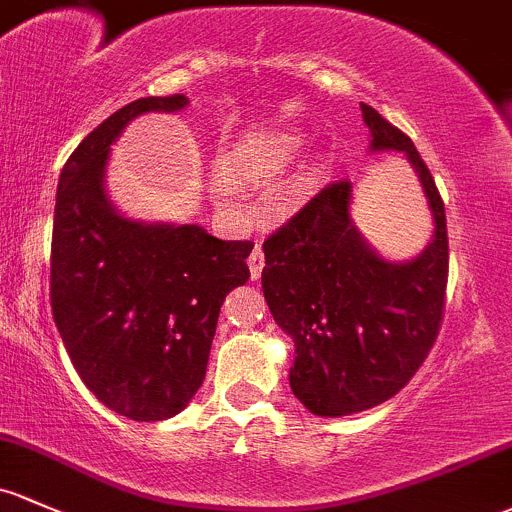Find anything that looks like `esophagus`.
<instances>
[{
  "mask_svg": "<svg viewBox=\"0 0 512 512\" xmlns=\"http://www.w3.org/2000/svg\"><path fill=\"white\" fill-rule=\"evenodd\" d=\"M263 263H266V258H263V249L256 244V249L251 251V256H249V271H251V278H254V280L261 276Z\"/></svg>",
  "mask_w": 512,
  "mask_h": 512,
  "instance_id": "esophagus-1",
  "label": "esophagus"
}]
</instances>
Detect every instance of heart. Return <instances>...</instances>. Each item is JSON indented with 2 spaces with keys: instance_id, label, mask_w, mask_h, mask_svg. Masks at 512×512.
Here are the masks:
<instances>
[{
  "instance_id": "obj_1",
  "label": "heart",
  "mask_w": 512,
  "mask_h": 512,
  "mask_svg": "<svg viewBox=\"0 0 512 512\" xmlns=\"http://www.w3.org/2000/svg\"><path fill=\"white\" fill-rule=\"evenodd\" d=\"M302 146V136L295 131H276V134H261L254 139H246L236 151L229 156V175L234 180H268L278 175L298 156ZM214 195L219 200H232L236 195L234 183L229 178L217 175L212 183Z\"/></svg>"
}]
</instances>
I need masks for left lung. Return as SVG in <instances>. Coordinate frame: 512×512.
I'll list each match as a JSON object with an SVG mask.
<instances>
[{
  "mask_svg": "<svg viewBox=\"0 0 512 512\" xmlns=\"http://www.w3.org/2000/svg\"><path fill=\"white\" fill-rule=\"evenodd\" d=\"M371 151H400L422 183L432 239L388 261L351 222V183L327 185L263 241V295L295 344L290 388L312 415L376 408L415 376L437 339L449 273L444 202L408 136L361 102Z\"/></svg>",
  "mask_w": 512,
  "mask_h": 512,
  "instance_id": "8db88e82",
  "label": "left lung"
}]
</instances>
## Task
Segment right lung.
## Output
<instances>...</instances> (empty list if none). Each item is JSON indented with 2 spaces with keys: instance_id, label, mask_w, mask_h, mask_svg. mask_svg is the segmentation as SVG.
Wrapping results in <instances>:
<instances>
[{
  "instance_id": "1",
  "label": "right lung",
  "mask_w": 512,
  "mask_h": 512,
  "mask_svg": "<svg viewBox=\"0 0 512 512\" xmlns=\"http://www.w3.org/2000/svg\"><path fill=\"white\" fill-rule=\"evenodd\" d=\"M185 95L144 97L82 139L58 180L51 244L53 320L82 383L109 410L158 422L202 386L227 293L249 280L251 241L197 224L136 222L104 190L109 146L131 119L180 112Z\"/></svg>"
}]
</instances>
